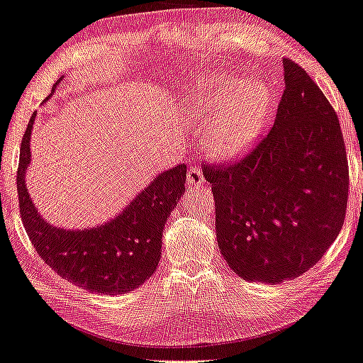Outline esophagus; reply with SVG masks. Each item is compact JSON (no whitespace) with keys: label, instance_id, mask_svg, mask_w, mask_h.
I'll use <instances>...</instances> for the list:
<instances>
[{"label":"esophagus","instance_id":"34e87169","mask_svg":"<svg viewBox=\"0 0 363 363\" xmlns=\"http://www.w3.org/2000/svg\"><path fill=\"white\" fill-rule=\"evenodd\" d=\"M186 182H188V186H199V184H202L205 182L202 169L191 167L188 171V175H186Z\"/></svg>","mask_w":363,"mask_h":363}]
</instances>
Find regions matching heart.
Masks as SVG:
<instances>
[{"mask_svg":"<svg viewBox=\"0 0 363 363\" xmlns=\"http://www.w3.org/2000/svg\"><path fill=\"white\" fill-rule=\"evenodd\" d=\"M192 121L212 123L206 145L220 158L240 157L264 128L271 109V94L262 81L238 77H216L201 97L191 99Z\"/></svg>","mask_w":363,"mask_h":363,"instance_id":"obj_1","label":"heart"}]
</instances>
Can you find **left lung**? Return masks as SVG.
<instances>
[{
	"mask_svg": "<svg viewBox=\"0 0 363 363\" xmlns=\"http://www.w3.org/2000/svg\"><path fill=\"white\" fill-rule=\"evenodd\" d=\"M285 91L269 133L242 158L205 162L220 252L249 282L280 284L321 260L342 230L350 167L334 108L284 59Z\"/></svg>",
	"mask_w": 363,
	"mask_h": 363,
	"instance_id": "1",
	"label": "left lung"
}]
</instances>
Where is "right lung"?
Instances as JSON below:
<instances>
[{
    "label": "right lung",
    "mask_w": 363,
    "mask_h": 363,
    "mask_svg": "<svg viewBox=\"0 0 363 363\" xmlns=\"http://www.w3.org/2000/svg\"><path fill=\"white\" fill-rule=\"evenodd\" d=\"M34 117L21 140L17 192L21 220L37 254L62 279L91 293L122 294L135 290L157 269L162 228L184 192L186 164L158 175L127 210L105 225L87 230L51 227L37 213L25 184Z\"/></svg>",
    "instance_id": "add662e5"
}]
</instances>
